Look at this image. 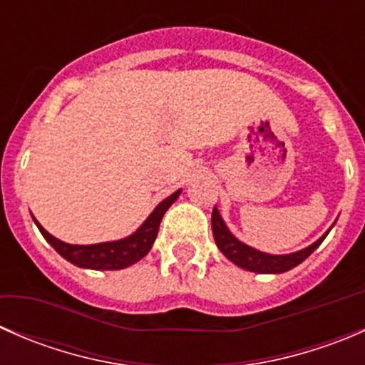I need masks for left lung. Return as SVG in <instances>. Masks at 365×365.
<instances>
[{
	"label": "left lung",
	"instance_id": "obj_1",
	"mask_svg": "<svg viewBox=\"0 0 365 365\" xmlns=\"http://www.w3.org/2000/svg\"><path fill=\"white\" fill-rule=\"evenodd\" d=\"M330 230H332V227H330ZM212 231L217 247L220 249V252H222L227 259L233 261L235 264H238V267L244 268V270L256 272V274H282V272L292 270L297 264H300L302 261L307 259V257L319 247V244L325 240L327 235H329V231H327V233L323 235L319 240H316L312 245L292 254L261 252L249 247V245L242 244L238 238H235L233 235H231V231L227 230V226L224 224L217 206H213L212 212Z\"/></svg>",
	"mask_w": 365,
	"mask_h": 365
}]
</instances>
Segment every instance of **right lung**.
I'll use <instances>...</instances> for the list:
<instances>
[{
  "label": "right lung",
  "instance_id": "right-lung-1",
  "mask_svg": "<svg viewBox=\"0 0 365 365\" xmlns=\"http://www.w3.org/2000/svg\"><path fill=\"white\" fill-rule=\"evenodd\" d=\"M180 192L182 190H176L171 196L165 197L162 203L157 205V208L150 213L148 219L141 224V227L135 233L116 242H104V244L93 245L65 244V242L58 240L53 235L47 233L35 217H33V220H35L42 237L53 245L54 251L72 264H76V267L91 268V270H121V268L138 263L139 259H143L148 254L153 242H155L157 233H159L162 217L168 212L169 206L178 200Z\"/></svg>",
  "mask_w": 365,
  "mask_h": 365
}]
</instances>
